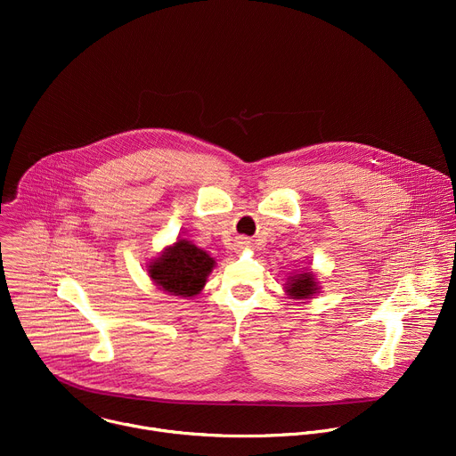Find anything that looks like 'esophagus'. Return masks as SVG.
<instances>
[{
	"label": "esophagus",
	"instance_id": "obj_1",
	"mask_svg": "<svg viewBox=\"0 0 456 456\" xmlns=\"http://www.w3.org/2000/svg\"><path fill=\"white\" fill-rule=\"evenodd\" d=\"M240 244H242V246H246V244H248V240H240Z\"/></svg>",
	"mask_w": 456,
	"mask_h": 456
}]
</instances>
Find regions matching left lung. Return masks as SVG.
<instances>
[{
  "label": "left lung",
  "mask_w": 456,
  "mask_h": 456,
  "mask_svg": "<svg viewBox=\"0 0 456 456\" xmlns=\"http://www.w3.org/2000/svg\"><path fill=\"white\" fill-rule=\"evenodd\" d=\"M287 292L297 299L301 297H308L312 296L317 289H315V281L312 278L310 273H303V274H296L290 278V281L287 283Z\"/></svg>",
  "instance_id": "obj_1"
}]
</instances>
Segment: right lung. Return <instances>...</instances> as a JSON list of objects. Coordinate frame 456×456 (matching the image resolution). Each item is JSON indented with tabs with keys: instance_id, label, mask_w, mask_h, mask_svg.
<instances>
[{
	"instance_id": "right-lung-1",
	"label": "right lung",
	"mask_w": 456,
	"mask_h": 456,
	"mask_svg": "<svg viewBox=\"0 0 456 456\" xmlns=\"http://www.w3.org/2000/svg\"><path fill=\"white\" fill-rule=\"evenodd\" d=\"M212 267L214 258L205 251L189 240H178L150 265V276L162 290L191 297L200 294Z\"/></svg>"
}]
</instances>
